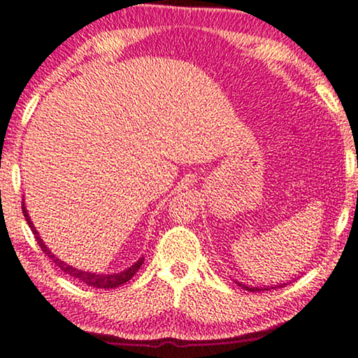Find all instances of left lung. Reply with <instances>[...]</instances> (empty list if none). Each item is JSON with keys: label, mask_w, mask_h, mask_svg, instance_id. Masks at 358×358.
I'll return each mask as SVG.
<instances>
[{"label": "left lung", "mask_w": 358, "mask_h": 358, "mask_svg": "<svg viewBox=\"0 0 358 358\" xmlns=\"http://www.w3.org/2000/svg\"><path fill=\"white\" fill-rule=\"evenodd\" d=\"M236 284H239V282H236ZM242 289H245V290H252V292H257V290H262V289H257V287H247V285H244V284H239ZM280 287H284V285H280ZM266 290H268V289H266Z\"/></svg>", "instance_id": "obj_1"}]
</instances>
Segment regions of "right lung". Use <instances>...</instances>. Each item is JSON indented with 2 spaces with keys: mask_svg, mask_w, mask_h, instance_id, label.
<instances>
[{
  "mask_svg": "<svg viewBox=\"0 0 358 358\" xmlns=\"http://www.w3.org/2000/svg\"><path fill=\"white\" fill-rule=\"evenodd\" d=\"M21 209H23V214H24V217H26V222L29 224L31 231H33V234H34V239L38 241V244H39V247H41L43 252L46 254L48 257H50V259L52 260V262H55L56 266L59 267L61 271H63V272L66 273V275L74 277V279H78L79 282H85L86 285L96 287V289H114V287H119L121 284H126L127 280H131L132 277H134V273L139 271V267L144 264V257H141V259L138 260V262L134 264V266H131L129 268H126V271H122V272H119V273H92V272L79 271V268L73 267V266H68V264H64L61 259L55 257V254H52L51 250L48 249L46 245H44V242L41 241V237H39L38 231H36V229H34L33 222H31L28 213H26L24 204H23V207H21Z\"/></svg>",
  "mask_w": 358,
  "mask_h": 358,
  "instance_id": "1",
  "label": "right lung"
}]
</instances>
